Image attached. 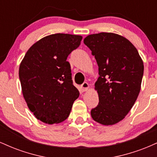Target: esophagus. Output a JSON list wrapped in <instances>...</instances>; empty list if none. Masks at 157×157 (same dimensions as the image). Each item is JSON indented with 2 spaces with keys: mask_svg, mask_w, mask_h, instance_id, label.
<instances>
[{
  "mask_svg": "<svg viewBox=\"0 0 157 157\" xmlns=\"http://www.w3.org/2000/svg\"><path fill=\"white\" fill-rule=\"evenodd\" d=\"M89 85L88 82H85L81 85V90H82V91H88V89H89Z\"/></svg>",
  "mask_w": 157,
  "mask_h": 157,
  "instance_id": "34e87169",
  "label": "esophagus"
}]
</instances>
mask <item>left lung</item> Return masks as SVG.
I'll use <instances>...</instances> for the list:
<instances>
[{"mask_svg": "<svg viewBox=\"0 0 157 157\" xmlns=\"http://www.w3.org/2000/svg\"><path fill=\"white\" fill-rule=\"evenodd\" d=\"M84 44L94 55L100 77L95 82L99 103L91 111L93 120L105 125L121 121L140 91L144 66L128 40L113 33L90 35Z\"/></svg>", "mask_w": 157, "mask_h": 157, "instance_id": "obj_1", "label": "left lung"}]
</instances>
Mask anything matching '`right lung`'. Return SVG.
I'll return each instance as SVG.
<instances>
[{
	"label": "right lung",
	"instance_id": "1",
	"mask_svg": "<svg viewBox=\"0 0 157 157\" xmlns=\"http://www.w3.org/2000/svg\"><path fill=\"white\" fill-rule=\"evenodd\" d=\"M82 38L61 33L46 36L27 51L20 65L23 97L35 117L45 123L66 120L80 95L66 60L80 46Z\"/></svg>",
	"mask_w": 157,
	"mask_h": 157
}]
</instances>
